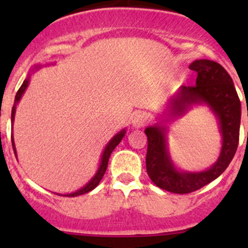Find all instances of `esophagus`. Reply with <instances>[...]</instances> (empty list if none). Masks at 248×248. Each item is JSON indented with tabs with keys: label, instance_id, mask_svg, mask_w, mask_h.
Instances as JSON below:
<instances>
[{
	"label": "esophagus",
	"instance_id": "34e87169",
	"mask_svg": "<svg viewBox=\"0 0 248 248\" xmlns=\"http://www.w3.org/2000/svg\"><path fill=\"white\" fill-rule=\"evenodd\" d=\"M147 120H149V116H147L145 112H138V114L134 115L133 119H132V124H133V127H136V128H141V127L145 126Z\"/></svg>",
	"mask_w": 248,
	"mask_h": 248
}]
</instances>
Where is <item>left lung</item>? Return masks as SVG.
Wrapping results in <instances>:
<instances>
[{
  "instance_id": "left-lung-1",
  "label": "left lung",
  "mask_w": 248,
  "mask_h": 248,
  "mask_svg": "<svg viewBox=\"0 0 248 248\" xmlns=\"http://www.w3.org/2000/svg\"><path fill=\"white\" fill-rule=\"evenodd\" d=\"M189 69L198 73L196 85L180 86L168 99L162 117L181 119L194 107H207L217 120L222 146L211 167L201 171L184 170L170 156L168 127L157 122L145 128L147 175L157 187L176 194L197 191L226 170L236 152L241 121V103L228 72L217 62L205 59L192 62Z\"/></svg>"
}]
</instances>
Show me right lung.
Wrapping results in <instances>:
<instances>
[{
	"instance_id": "add662e5",
	"label": "right lung",
	"mask_w": 248,
	"mask_h": 248,
	"mask_svg": "<svg viewBox=\"0 0 248 248\" xmlns=\"http://www.w3.org/2000/svg\"><path fill=\"white\" fill-rule=\"evenodd\" d=\"M50 64V63H47ZM54 64V63H51ZM46 66V64H44ZM43 67V64L38 63V64H34L33 67H32L31 69H30L29 74H27L26 79L24 80V82H22V85L20 86L19 91L16 92V99H14V106L13 108H12V131H13V124H14V119H16V106L19 104L20 99H21V97L24 96L25 91H26L27 86H29L30 84V80H31V76H33L34 73H36L37 71H39V69ZM126 129L127 128H124L121 129V131L119 132V133L115 134L114 137H112L111 139L109 140L108 144L106 145V147H104L103 152H102V156H101V161H99V166H98V169H97L96 174L93 175V176L91 177V180H89V182H87L85 186H82L81 188L77 189V191L72 192V193H64V194H60V193H56L59 194V196H63V197H78V196H81V194H85L87 193V192L92 191V189L96 188L97 186H98V184L101 182L102 177L104 176V174H106V170H107V167H108V162H109V157L110 155H111V152L114 151L115 147L117 146V145L120 144V141H121L122 138L124 137V134H126ZM12 145H13V149H14V154H16V157L17 159V154H16V142H14V137H13V133H12Z\"/></svg>"
}]
</instances>
